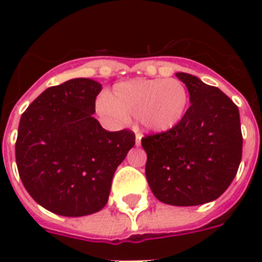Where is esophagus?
I'll return each instance as SVG.
<instances>
[{
    "mask_svg": "<svg viewBox=\"0 0 262 262\" xmlns=\"http://www.w3.org/2000/svg\"><path fill=\"white\" fill-rule=\"evenodd\" d=\"M140 144H141V135H136V145L139 147Z\"/></svg>",
    "mask_w": 262,
    "mask_h": 262,
    "instance_id": "obj_1",
    "label": "esophagus"
}]
</instances>
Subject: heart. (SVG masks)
I'll return each instance as SVG.
<instances>
[{"label":"heart","instance_id":"obj_1","mask_svg":"<svg viewBox=\"0 0 262 262\" xmlns=\"http://www.w3.org/2000/svg\"><path fill=\"white\" fill-rule=\"evenodd\" d=\"M189 106L186 85L175 79H136L117 84L99 111L115 121L139 118L151 133H164L177 127Z\"/></svg>","mask_w":262,"mask_h":262}]
</instances>
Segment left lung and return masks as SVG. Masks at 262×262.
<instances>
[{"mask_svg": "<svg viewBox=\"0 0 262 262\" xmlns=\"http://www.w3.org/2000/svg\"><path fill=\"white\" fill-rule=\"evenodd\" d=\"M187 87L190 107L171 130L141 139L145 175L156 199L175 207L213 201L227 190L242 159L239 110L219 88L189 73H177Z\"/></svg>", "mask_w": 262, "mask_h": 262, "instance_id": "8db88e82", "label": "left lung"}]
</instances>
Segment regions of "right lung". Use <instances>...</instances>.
<instances>
[{
  "label": "right lung",
  "mask_w": 262,
  "mask_h": 262,
  "mask_svg": "<svg viewBox=\"0 0 262 262\" xmlns=\"http://www.w3.org/2000/svg\"><path fill=\"white\" fill-rule=\"evenodd\" d=\"M100 91L95 80H68L43 91L20 118V179L39 205L57 215L100 211L115 170L135 145V133L107 132L92 117Z\"/></svg>",
  "instance_id": "add662e5"
}]
</instances>
